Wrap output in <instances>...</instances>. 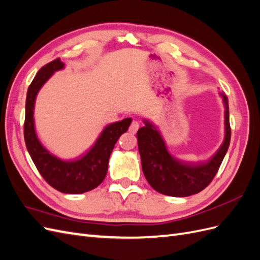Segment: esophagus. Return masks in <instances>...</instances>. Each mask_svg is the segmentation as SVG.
Returning a JSON list of instances; mask_svg holds the SVG:
<instances>
[{
  "label": "esophagus",
  "mask_w": 260,
  "mask_h": 260,
  "mask_svg": "<svg viewBox=\"0 0 260 260\" xmlns=\"http://www.w3.org/2000/svg\"><path fill=\"white\" fill-rule=\"evenodd\" d=\"M139 128H140L139 122H138L137 120H133V121L131 122V124H130V127H129V131H130L131 133H137V131L139 130Z\"/></svg>",
  "instance_id": "34e87169"
}]
</instances>
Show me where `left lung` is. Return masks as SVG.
<instances>
[{"label": "left lung", "mask_w": 260, "mask_h": 260, "mask_svg": "<svg viewBox=\"0 0 260 260\" xmlns=\"http://www.w3.org/2000/svg\"><path fill=\"white\" fill-rule=\"evenodd\" d=\"M224 104L225 135L221 146L207 162H185L170 155L166 143L153 123L144 120L137 138L143 174L155 191L168 196L185 198L203 191L214 179L229 148L231 128L228 98L220 93Z\"/></svg>", "instance_id": "8db88e82"}]
</instances>
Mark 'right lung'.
<instances>
[{
	"mask_svg": "<svg viewBox=\"0 0 260 260\" xmlns=\"http://www.w3.org/2000/svg\"><path fill=\"white\" fill-rule=\"evenodd\" d=\"M64 66L65 64L59 58L52 60L39 70L29 85L23 136L31 159L46 182L61 193L82 194L103 182L107 174L109 156L118 139L128 130L132 119L125 118L106 125L95 144L79 159L62 160L51 154L37 137L34 109L38 92L55 72Z\"/></svg>",
	"mask_w": 260,
	"mask_h": 260,
	"instance_id": "add662e5",
	"label": "right lung"
}]
</instances>
